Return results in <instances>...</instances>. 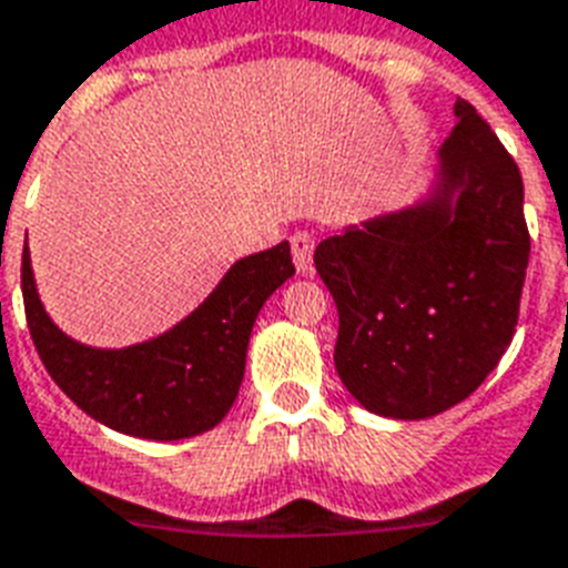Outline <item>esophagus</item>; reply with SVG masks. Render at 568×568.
<instances>
[{
    "label": "esophagus",
    "instance_id": "obj_1",
    "mask_svg": "<svg viewBox=\"0 0 568 568\" xmlns=\"http://www.w3.org/2000/svg\"><path fill=\"white\" fill-rule=\"evenodd\" d=\"M312 253H315V239H312L310 232H294L292 258L301 274H312Z\"/></svg>",
    "mask_w": 568,
    "mask_h": 568
}]
</instances>
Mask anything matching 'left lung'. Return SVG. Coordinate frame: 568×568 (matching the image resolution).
<instances>
[{"label":"left lung","mask_w":568,"mask_h":568,"mask_svg":"<svg viewBox=\"0 0 568 568\" xmlns=\"http://www.w3.org/2000/svg\"><path fill=\"white\" fill-rule=\"evenodd\" d=\"M454 118L430 194L315 247L338 310V377L400 422L445 413L489 377L530 258L519 168L475 105L457 100Z\"/></svg>","instance_id":"left-lung-1"}]
</instances>
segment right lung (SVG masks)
<instances>
[{
    "instance_id": "add662e5",
    "label": "right lung",
    "mask_w": 568,
    "mask_h": 568,
    "mask_svg": "<svg viewBox=\"0 0 568 568\" xmlns=\"http://www.w3.org/2000/svg\"><path fill=\"white\" fill-rule=\"evenodd\" d=\"M292 274L288 241L239 258L189 318L118 351L82 345L52 324L29 247L22 250V303L49 377L79 409L126 436L173 442L212 430L230 413L258 310Z\"/></svg>"
}]
</instances>
